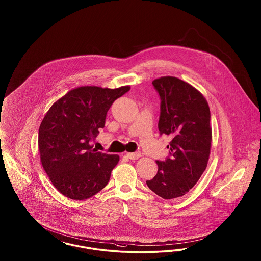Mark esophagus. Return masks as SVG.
Listing matches in <instances>:
<instances>
[{
  "label": "esophagus",
  "instance_id": "34e87169",
  "mask_svg": "<svg viewBox=\"0 0 261 261\" xmlns=\"http://www.w3.org/2000/svg\"><path fill=\"white\" fill-rule=\"evenodd\" d=\"M126 156L130 160H137L142 157V154L140 152H135V153H127Z\"/></svg>",
  "mask_w": 261,
  "mask_h": 261
}]
</instances>
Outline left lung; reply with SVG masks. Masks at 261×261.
I'll use <instances>...</instances> for the list:
<instances>
[{"instance_id": "left-lung-1", "label": "left lung", "mask_w": 261, "mask_h": 261, "mask_svg": "<svg viewBox=\"0 0 261 261\" xmlns=\"http://www.w3.org/2000/svg\"><path fill=\"white\" fill-rule=\"evenodd\" d=\"M152 84L161 97L159 130L172 138L170 157L159 162L158 172L148 188L160 197L174 199L188 193L207 166L213 132L211 111L205 96L190 83L162 76Z\"/></svg>"}]
</instances>
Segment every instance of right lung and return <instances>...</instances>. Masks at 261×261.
Listing matches in <instances>:
<instances>
[{
	"instance_id": "obj_1",
	"label": "right lung",
	"mask_w": 261,
	"mask_h": 261,
	"mask_svg": "<svg viewBox=\"0 0 261 261\" xmlns=\"http://www.w3.org/2000/svg\"><path fill=\"white\" fill-rule=\"evenodd\" d=\"M130 86H81L51 105L39 127L40 160L49 181L64 196L85 200L109 182L119 155L93 149L90 141L104 127L107 112Z\"/></svg>"
}]
</instances>
